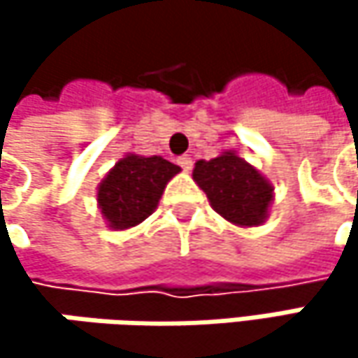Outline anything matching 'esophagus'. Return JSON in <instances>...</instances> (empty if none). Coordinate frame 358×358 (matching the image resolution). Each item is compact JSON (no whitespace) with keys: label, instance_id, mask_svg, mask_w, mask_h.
Listing matches in <instances>:
<instances>
[{"label":"esophagus","instance_id":"1","mask_svg":"<svg viewBox=\"0 0 358 358\" xmlns=\"http://www.w3.org/2000/svg\"><path fill=\"white\" fill-rule=\"evenodd\" d=\"M178 166L182 168V170H190L192 168V157L190 155H182V157H178Z\"/></svg>","mask_w":358,"mask_h":358}]
</instances>
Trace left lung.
<instances>
[{
	"label": "left lung",
	"mask_w": 358,
	"mask_h": 358,
	"mask_svg": "<svg viewBox=\"0 0 358 358\" xmlns=\"http://www.w3.org/2000/svg\"><path fill=\"white\" fill-rule=\"evenodd\" d=\"M192 178L207 194L211 207L228 222L259 226L265 220L273 188L250 164L234 153L196 162Z\"/></svg>",
	"instance_id": "obj_1"
}]
</instances>
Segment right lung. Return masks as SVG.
I'll return each mask as SVG.
<instances>
[{"label": "right lung", "mask_w": 358, "mask_h": 358, "mask_svg": "<svg viewBox=\"0 0 358 358\" xmlns=\"http://www.w3.org/2000/svg\"><path fill=\"white\" fill-rule=\"evenodd\" d=\"M180 168L164 157L128 155L115 164L99 186V207L111 228L124 230L141 224L157 207L168 180Z\"/></svg>", "instance_id": "obj_1"}]
</instances>
